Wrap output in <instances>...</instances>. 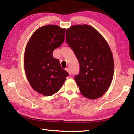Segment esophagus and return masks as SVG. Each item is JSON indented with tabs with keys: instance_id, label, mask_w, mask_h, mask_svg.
Listing matches in <instances>:
<instances>
[{
	"instance_id": "esophagus-1",
	"label": "esophagus",
	"mask_w": 134,
	"mask_h": 134,
	"mask_svg": "<svg viewBox=\"0 0 134 134\" xmlns=\"http://www.w3.org/2000/svg\"><path fill=\"white\" fill-rule=\"evenodd\" d=\"M65 70H66V71L68 72V73H69V74H71V71H70L69 68H67V69Z\"/></svg>"
}]
</instances>
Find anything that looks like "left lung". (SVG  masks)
<instances>
[{
    "label": "left lung",
    "instance_id": "8db88e82",
    "mask_svg": "<svg viewBox=\"0 0 134 134\" xmlns=\"http://www.w3.org/2000/svg\"><path fill=\"white\" fill-rule=\"evenodd\" d=\"M66 41L80 65L74 79L81 93L96 99L105 93L112 83L114 62L112 51L104 37L89 25H76L68 28Z\"/></svg>",
    "mask_w": 134,
    "mask_h": 134
}]
</instances>
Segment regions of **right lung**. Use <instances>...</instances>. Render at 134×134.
Returning a JSON list of instances; mask_svg holds the SVG:
<instances>
[{"mask_svg": "<svg viewBox=\"0 0 134 134\" xmlns=\"http://www.w3.org/2000/svg\"><path fill=\"white\" fill-rule=\"evenodd\" d=\"M65 33V28L47 25L37 29L26 45L24 69L27 79L34 90L44 96L56 93L69 76L53 55L64 42Z\"/></svg>", "mask_w": 134, "mask_h": 134, "instance_id": "add662e5", "label": "right lung"}]
</instances>
